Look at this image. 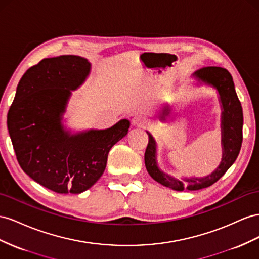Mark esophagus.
Instances as JSON below:
<instances>
[{"mask_svg": "<svg viewBox=\"0 0 259 259\" xmlns=\"http://www.w3.org/2000/svg\"><path fill=\"white\" fill-rule=\"evenodd\" d=\"M147 117L144 115H136L134 118H133V124L137 125V126H141V125H144L147 123Z\"/></svg>", "mask_w": 259, "mask_h": 259, "instance_id": "obj_1", "label": "esophagus"}]
</instances>
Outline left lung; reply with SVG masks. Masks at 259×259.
Instances as JSON below:
<instances>
[{"label": "left lung", "mask_w": 259, "mask_h": 259, "mask_svg": "<svg viewBox=\"0 0 259 259\" xmlns=\"http://www.w3.org/2000/svg\"><path fill=\"white\" fill-rule=\"evenodd\" d=\"M194 75L204 82L213 86L219 93L223 109L221 122L223 156L220 165L217 167L214 172L205 178L185 179L184 181L188 183L186 186L183 181L169 177L167 174L159 170L156 163L155 139L147 132L149 137L148 145H147L145 152V164L147 171L158 183L178 192L184 190L197 191L215 183L235 161V159L239 156L243 141V110L241 102L235 93L231 74L226 68L219 66H207L198 69ZM167 114H169V108H164L162 118H164V116Z\"/></svg>", "instance_id": "1"}]
</instances>
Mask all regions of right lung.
I'll return each instance as SVG.
<instances>
[{
  "instance_id": "right-lung-1",
  "label": "right lung",
  "mask_w": 259,
  "mask_h": 259,
  "mask_svg": "<svg viewBox=\"0 0 259 259\" xmlns=\"http://www.w3.org/2000/svg\"><path fill=\"white\" fill-rule=\"evenodd\" d=\"M90 71L87 59H44L19 80L8 113L17 161L33 181L59 194H79L100 179L110 149L127 134L128 120L107 130L71 135L61 123L71 90Z\"/></svg>"
}]
</instances>
